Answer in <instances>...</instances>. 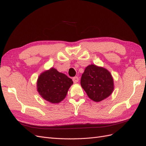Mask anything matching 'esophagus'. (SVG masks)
<instances>
[{"mask_svg":"<svg viewBox=\"0 0 146 146\" xmlns=\"http://www.w3.org/2000/svg\"><path fill=\"white\" fill-rule=\"evenodd\" d=\"M72 80H73V81H74V83H77V82H78L79 78H78V77H73Z\"/></svg>","mask_w":146,"mask_h":146,"instance_id":"esophagus-1","label":"esophagus"}]
</instances>
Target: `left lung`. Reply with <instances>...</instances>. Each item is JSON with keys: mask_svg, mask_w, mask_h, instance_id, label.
I'll return each mask as SVG.
<instances>
[{"mask_svg": "<svg viewBox=\"0 0 146 146\" xmlns=\"http://www.w3.org/2000/svg\"><path fill=\"white\" fill-rule=\"evenodd\" d=\"M81 86L88 96L94 102H100L111 95L114 90L111 74L102 67L91 64L82 76Z\"/></svg>", "mask_w": 146, "mask_h": 146, "instance_id": "8db88e82", "label": "left lung"}]
</instances>
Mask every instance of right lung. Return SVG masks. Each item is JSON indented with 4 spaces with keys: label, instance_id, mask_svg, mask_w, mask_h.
I'll use <instances>...</instances> for the list:
<instances>
[{
    "label": "right lung",
    "instance_id": "obj_1",
    "mask_svg": "<svg viewBox=\"0 0 146 146\" xmlns=\"http://www.w3.org/2000/svg\"><path fill=\"white\" fill-rule=\"evenodd\" d=\"M72 84L71 78L52 68L39 76L37 90L44 99L50 103L56 104L65 98Z\"/></svg>",
    "mask_w": 146,
    "mask_h": 146
}]
</instances>
